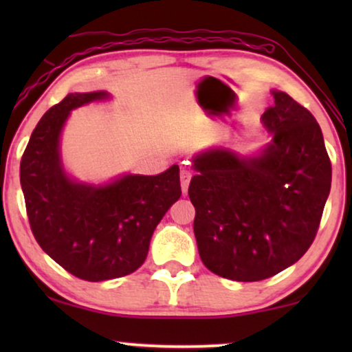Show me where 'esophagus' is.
Here are the masks:
<instances>
[{
    "label": "esophagus",
    "mask_w": 352,
    "mask_h": 352,
    "mask_svg": "<svg viewBox=\"0 0 352 352\" xmlns=\"http://www.w3.org/2000/svg\"><path fill=\"white\" fill-rule=\"evenodd\" d=\"M181 189H182V194H187V189H189V182H190V177H192V173L189 170H182L181 171Z\"/></svg>",
    "instance_id": "1"
}]
</instances>
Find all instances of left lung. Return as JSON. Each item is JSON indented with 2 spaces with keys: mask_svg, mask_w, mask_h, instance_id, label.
<instances>
[{
  "mask_svg": "<svg viewBox=\"0 0 352 352\" xmlns=\"http://www.w3.org/2000/svg\"><path fill=\"white\" fill-rule=\"evenodd\" d=\"M261 122L271 142L256 155L214 147L194 157L189 197L201 261L216 276L258 282L311 247L331 186L319 123L283 91Z\"/></svg>",
  "mask_w": 352,
  "mask_h": 352,
  "instance_id": "8db88e82",
  "label": "left lung"
}]
</instances>
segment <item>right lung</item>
<instances>
[{
    "label": "right lung",
    "mask_w": 352,
    "mask_h": 352,
    "mask_svg": "<svg viewBox=\"0 0 352 352\" xmlns=\"http://www.w3.org/2000/svg\"><path fill=\"white\" fill-rule=\"evenodd\" d=\"M107 91L70 93L43 115L21 160L28 223L45 253L88 282L128 276L146 261L155 228L181 197L179 166L86 184L65 173L60 134L72 110Z\"/></svg>",
    "instance_id": "add662e5"
}]
</instances>
